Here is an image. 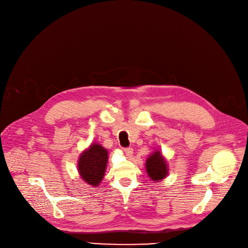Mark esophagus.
Returning <instances> with one entry per match:
<instances>
[{"label":"esophagus","mask_w":248,"mask_h":248,"mask_svg":"<svg viewBox=\"0 0 248 248\" xmlns=\"http://www.w3.org/2000/svg\"><path fill=\"white\" fill-rule=\"evenodd\" d=\"M124 152L127 155V157H132V155H133V149L132 148H124Z\"/></svg>","instance_id":"obj_1"}]
</instances>
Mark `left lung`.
Masks as SVG:
<instances>
[{
	"mask_svg": "<svg viewBox=\"0 0 248 248\" xmlns=\"http://www.w3.org/2000/svg\"><path fill=\"white\" fill-rule=\"evenodd\" d=\"M146 168L149 177L155 182L164 179L168 174V166L160 152H155L150 155L146 163Z\"/></svg>",
	"mask_w": 248,
	"mask_h": 248,
	"instance_id": "obj_1",
	"label": "left lung"
}]
</instances>
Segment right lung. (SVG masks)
I'll return each mask as SVG.
<instances>
[{
    "label": "right lung",
    "instance_id": "obj_1",
    "mask_svg": "<svg viewBox=\"0 0 248 248\" xmlns=\"http://www.w3.org/2000/svg\"><path fill=\"white\" fill-rule=\"evenodd\" d=\"M108 155V150L97 144L82 153L78 161V172L83 181L93 186L100 183L107 169Z\"/></svg>",
    "mask_w": 248,
    "mask_h": 248
}]
</instances>
